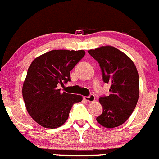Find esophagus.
Listing matches in <instances>:
<instances>
[{
    "instance_id": "obj_1",
    "label": "esophagus",
    "mask_w": 159,
    "mask_h": 159,
    "mask_svg": "<svg viewBox=\"0 0 159 159\" xmlns=\"http://www.w3.org/2000/svg\"><path fill=\"white\" fill-rule=\"evenodd\" d=\"M83 98H84V100H86V101L93 102L95 100V96H94L93 94H89V96H87V97H84Z\"/></svg>"
}]
</instances>
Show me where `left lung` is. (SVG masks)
<instances>
[{
    "mask_svg": "<svg viewBox=\"0 0 159 159\" xmlns=\"http://www.w3.org/2000/svg\"><path fill=\"white\" fill-rule=\"evenodd\" d=\"M88 53L100 65L103 81L111 84L109 94L99 98L103 112L97 117V122L108 128L120 126L129 118L138 103L136 66L127 55L113 46H102Z\"/></svg>",
    "mask_w": 159,
    "mask_h": 159,
    "instance_id": "1",
    "label": "left lung"
}]
</instances>
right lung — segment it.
Here are the masks:
<instances>
[{
	"label": "right lung",
	"mask_w": 159,
	"mask_h": 159,
	"mask_svg": "<svg viewBox=\"0 0 159 159\" xmlns=\"http://www.w3.org/2000/svg\"><path fill=\"white\" fill-rule=\"evenodd\" d=\"M85 56L83 50H52L34 59L27 73L22 96L28 114L46 128L62 126L80 95L61 92L59 85L71 81L70 71Z\"/></svg>",
	"instance_id": "1"
}]
</instances>
